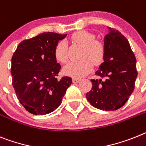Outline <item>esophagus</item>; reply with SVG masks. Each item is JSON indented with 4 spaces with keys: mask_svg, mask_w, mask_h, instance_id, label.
Returning a JSON list of instances; mask_svg holds the SVG:
<instances>
[{
    "mask_svg": "<svg viewBox=\"0 0 146 146\" xmlns=\"http://www.w3.org/2000/svg\"><path fill=\"white\" fill-rule=\"evenodd\" d=\"M72 82L74 83H78L80 82V79L78 78H72Z\"/></svg>",
    "mask_w": 146,
    "mask_h": 146,
    "instance_id": "obj_1",
    "label": "esophagus"
}]
</instances>
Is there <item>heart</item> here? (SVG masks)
I'll return each instance as SVG.
<instances>
[{
    "label": "heart",
    "instance_id": "heart-1",
    "mask_svg": "<svg viewBox=\"0 0 146 146\" xmlns=\"http://www.w3.org/2000/svg\"><path fill=\"white\" fill-rule=\"evenodd\" d=\"M72 42L83 46L81 58L80 61L68 63L63 68V73L74 78H82L86 75L94 65H99L103 62L105 55V48L103 43L95 40V36L86 31H78L71 36ZM56 60L60 63H66L68 60L66 43L59 41L54 51Z\"/></svg>",
    "mask_w": 146,
    "mask_h": 146
}]
</instances>
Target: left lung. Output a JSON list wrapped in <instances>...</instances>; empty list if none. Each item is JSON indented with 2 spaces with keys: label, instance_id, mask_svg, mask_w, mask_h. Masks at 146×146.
<instances>
[{
  "label": "left lung",
  "instance_id": "left-lung-1",
  "mask_svg": "<svg viewBox=\"0 0 146 146\" xmlns=\"http://www.w3.org/2000/svg\"><path fill=\"white\" fill-rule=\"evenodd\" d=\"M104 37L103 63L92 79V89L86 94L92 106L103 111H115L125 105L134 89L137 77L136 58L129 41L114 29L108 27Z\"/></svg>",
  "mask_w": 146,
  "mask_h": 146
}]
</instances>
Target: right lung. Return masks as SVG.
<instances>
[{
  "mask_svg": "<svg viewBox=\"0 0 146 146\" xmlns=\"http://www.w3.org/2000/svg\"><path fill=\"white\" fill-rule=\"evenodd\" d=\"M66 35L43 32L19 43L12 58V86L21 104L35 115L49 114L62 103L72 78L58 80L54 51Z\"/></svg>",
  "mask_w": 146,
  "mask_h": 146,
  "instance_id": "obj_1",
  "label": "right lung"
}]
</instances>
